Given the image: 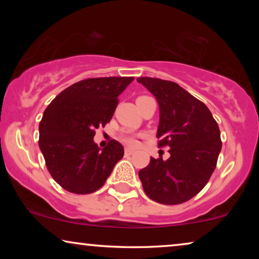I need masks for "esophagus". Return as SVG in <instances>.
<instances>
[{"label": "esophagus", "instance_id": "1", "mask_svg": "<svg viewBox=\"0 0 259 259\" xmlns=\"http://www.w3.org/2000/svg\"><path fill=\"white\" fill-rule=\"evenodd\" d=\"M133 150H132V148H130V147H126L125 148V154L126 155H131V154H133Z\"/></svg>", "mask_w": 259, "mask_h": 259}]
</instances>
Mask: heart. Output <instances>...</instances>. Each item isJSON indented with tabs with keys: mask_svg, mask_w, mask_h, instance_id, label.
I'll return each mask as SVG.
<instances>
[{
	"mask_svg": "<svg viewBox=\"0 0 259 259\" xmlns=\"http://www.w3.org/2000/svg\"><path fill=\"white\" fill-rule=\"evenodd\" d=\"M140 98H144V97H140ZM140 98H138V99H140ZM122 140L125 141L126 144L132 145V146H134V145H137L136 137L132 136V134H130V133H125V134H123V136H122Z\"/></svg>",
	"mask_w": 259,
	"mask_h": 259,
	"instance_id": "b5f03b06",
	"label": "heart"
}]
</instances>
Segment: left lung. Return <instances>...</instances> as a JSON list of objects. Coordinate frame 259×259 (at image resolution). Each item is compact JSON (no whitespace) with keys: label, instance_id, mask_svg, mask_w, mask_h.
Wrapping results in <instances>:
<instances>
[{"label":"left lung","instance_id":"8db88e82","mask_svg":"<svg viewBox=\"0 0 259 259\" xmlns=\"http://www.w3.org/2000/svg\"><path fill=\"white\" fill-rule=\"evenodd\" d=\"M159 105V147H169V158H151L139 171L145 193L157 203H185L206 185L222 150L221 131L210 109L172 81L138 77Z\"/></svg>","mask_w":259,"mask_h":259}]
</instances>
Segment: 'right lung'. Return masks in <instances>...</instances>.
<instances>
[{
    "label": "right lung",
    "mask_w": 259,
    "mask_h": 259,
    "mask_svg": "<svg viewBox=\"0 0 259 259\" xmlns=\"http://www.w3.org/2000/svg\"><path fill=\"white\" fill-rule=\"evenodd\" d=\"M134 77H94L62 91L46 108L38 125V146L53 179L63 189L88 194L100 189L123 157V146L111 140L101 148L95 130L111 121L118 97Z\"/></svg>",
    "instance_id": "1"
}]
</instances>
